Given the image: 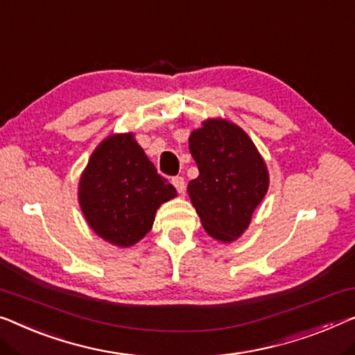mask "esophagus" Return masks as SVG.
Listing matches in <instances>:
<instances>
[{
    "label": "esophagus",
    "instance_id": "1",
    "mask_svg": "<svg viewBox=\"0 0 355 355\" xmlns=\"http://www.w3.org/2000/svg\"><path fill=\"white\" fill-rule=\"evenodd\" d=\"M172 184H173V187H175V189H177L180 194L184 193V188H187V184H184V178L183 177H173L172 178Z\"/></svg>",
    "mask_w": 355,
    "mask_h": 355
}]
</instances>
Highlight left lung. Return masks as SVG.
Wrapping results in <instances>:
<instances>
[{"instance_id": "8db88e82", "label": "left lung", "mask_w": 355, "mask_h": 355, "mask_svg": "<svg viewBox=\"0 0 355 355\" xmlns=\"http://www.w3.org/2000/svg\"><path fill=\"white\" fill-rule=\"evenodd\" d=\"M189 153L199 175L188 194L204 230L223 244L239 239L269 188L260 151L237 124L209 118L189 135Z\"/></svg>"}]
</instances>
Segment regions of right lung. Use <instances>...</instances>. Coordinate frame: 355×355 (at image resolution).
I'll use <instances>...</instances> for the list:
<instances>
[{
  "mask_svg": "<svg viewBox=\"0 0 355 355\" xmlns=\"http://www.w3.org/2000/svg\"><path fill=\"white\" fill-rule=\"evenodd\" d=\"M177 198L132 132L95 148L79 178L78 199L92 231L116 247H132L150 232L161 204Z\"/></svg>",
  "mask_w": 355,
  "mask_h": 355,
  "instance_id": "1",
  "label": "right lung"
}]
</instances>
